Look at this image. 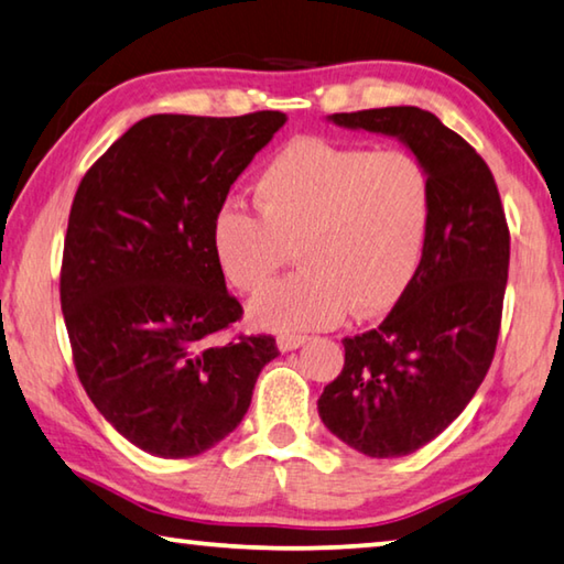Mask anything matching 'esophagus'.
<instances>
[{"label": "esophagus", "instance_id": "esophagus-1", "mask_svg": "<svg viewBox=\"0 0 564 564\" xmlns=\"http://www.w3.org/2000/svg\"><path fill=\"white\" fill-rule=\"evenodd\" d=\"M308 340L305 336H299V333H283V336H279V350L281 352H289V350H295V348H301L303 343Z\"/></svg>", "mask_w": 564, "mask_h": 564}]
</instances>
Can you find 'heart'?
<instances>
[{
	"label": "heart",
	"instance_id": "b5f03b06",
	"mask_svg": "<svg viewBox=\"0 0 564 564\" xmlns=\"http://www.w3.org/2000/svg\"><path fill=\"white\" fill-rule=\"evenodd\" d=\"M259 216L226 204L212 221V253L228 285L256 293L299 248L301 273L256 295L259 328H330L356 311L388 313L413 285L433 224V181L400 149L370 151L295 139L251 186Z\"/></svg>",
	"mask_w": 564,
	"mask_h": 564
}]
</instances>
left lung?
I'll return each mask as SVG.
<instances>
[{"instance_id":"1","label":"left lung","mask_w":564,"mask_h":564,"mask_svg":"<svg viewBox=\"0 0 564 564\" xmlns=\"http://www.w3.org/2000/svg\"><path fill=\"white\" fill-rule=\"evenodd\" d=\"M328 121L398 139L433 181V224L413 285L378 328L343 338L346 366L318 398L338 441L368 457H400L441 435L488 373L510 231L488 164L435 113L386 107Z\"/></svg>"}]
</instances>
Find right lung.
I'll return each mask as SVG.
<instances>
[{"label": "right lung", "instance_id": "obj_1", "mask_svg": "<svg viewBox=\"0 0 564 564\" xmlns=\"http://www.w3.org/2000/svg\"><path fill=\"white\" fill-rule=\"evenodd\" d=\"M285 121L154 113L76 188L59 285L74 366L99 413L151 455L212 451L279 356L271 336L214 340L243 308L214 261L212 221Z\"/></svg>", "mask_w": 564, "mask_h": 564}]
</instances>
